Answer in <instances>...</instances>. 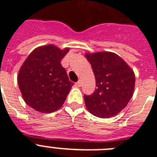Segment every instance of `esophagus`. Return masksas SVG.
Masks as SVG:
<instances>
[{"label": "esophagus", "mask_w": 157, "mask_h": 157, "mask_svg": "<svg viewBox=\"0 0 157 157\" xmlns=\"http://www.w3.org/2000/svg\"><path fill=\"white\" fill-rule=\"evenodd\" d=\"M75 86H78V87H80V86H82V82L80 81V80H78V81L77 82H76V83H75Z\"/></svg>", "instance_id": "obj_1"}]
</instances>
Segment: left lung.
I'll list each match as a JSON object with an SVG mask.
<instances>
[{
  "mask_svg": "<svg viewBox=\"0 0 157 157\" xmlns=\"http://www.w3.org/2000/svg\"><path fill=\"white\" fill-rule=\"evenodd\" d=\"M92 67L96 89L84 95L90 113L100 118L116 116L126 107L134 93L135 75L123 58L111 52L86 53Z\"/></svg>",
  "mask_w": 157,
  "mask_h": 157,
  "instance_id": "obj_1",
  "label": "left lung"
}]
</instances>
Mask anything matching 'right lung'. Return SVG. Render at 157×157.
Segmentation results:
<instances>
[{
    "instance_id": "1",
    "label": "right lung",
    "mask_w": 157,
    "mask_h": 157,
    "mask_svg": "<svg viewBox=\"0 0 157 157\" xmlns=\"http://www.w3.org/2000/svg\"><path fill=\"white\" fill-rule=\"evenodd\" d=\"M69 48L54 45L39 46L25 59L17 75L22 98L29 107L50 113L60 108L74 83L69 80L61 61Z\"/></svg>"
}]
</instances>
